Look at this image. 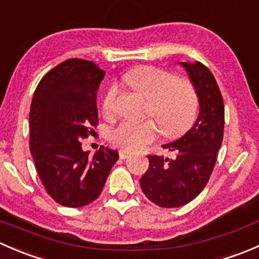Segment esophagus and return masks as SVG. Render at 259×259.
I'll return each instance as SVG.
<instances>
[{"label":"esophagus","instance_id":"obj_1","mask_svg":"<svg viewBox=\"0 0 259 259\" xmlns=\"http://www.w3.org/2000/svg\"><path fill=\"white\" fill-rule=\"evenodd\" d=\"M130 155H132V153H130V151H127V150H120L119 151L120 159H126L127 156H130Z\"/></svg>","mask_w":259,"mask_h":259}]
</instances>
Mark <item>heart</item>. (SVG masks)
I'll use <instances>...</instances> for the list:
<instances>
[{"instance_id":"obj_1","label":"heart","mask_w":259,"mask_h":259,"mask_svg":"<svg viewBox=\"0 0 259 259\" xmlns=\"http://www.w3.org/2000/svg\"><path fill=\"white\" fill-rule=\"evenodd\" d=\"M122 82L148 99L145 115L154 120L166 137L183 134L194 124L199 98L190 80L176 77L160 67L143 65L125 74ZM117 93L119 85L111 83L104 95L101 110L106 117H113L116 113ZM156 138L158 127L152 120L142 122L124 120L109 135L115 146L127 151L139 150Z\"/></svg>"}]
</instances>
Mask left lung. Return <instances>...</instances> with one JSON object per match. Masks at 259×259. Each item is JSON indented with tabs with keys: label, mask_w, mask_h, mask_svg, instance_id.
Instances as JSON below:
<instances>
[{
	"label": "left lung",
	"mask_w": 259,
	"mask_h": 259,
	"mask_svg": "<svg viewBox=\"0 0 259 259\" xmlns=\"http://www.w3.org/2000/svg\"><path fill=\"white\" fill-rule=\"evenodd\" d=\"M182 65L198 93L199 116L182 138L163 145L176 158L149 155V168L140 178L146 198L163 208L182 207L204 189L223 142L224 103L213 74L199 61Z\"/></svg>",
	"instance_id": "obj_1"
}]
</instances>
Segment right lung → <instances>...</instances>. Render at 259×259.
<instances>
[{
  "instance_id": "1",
  "label": "right lung",
  "mask_w": 259,
  "mask_h": 259,
  "mask_svg": "<svg viewBox=\"0 0 259 259\" xmlns=\"http://www.w3.org/2000/svg\"><path fill=\"white\" fill-rule=\"evenodd\" d=\"M105 71L93 61L69 59L41 79L30 110V151L52 199L69 208L101 194L119 153L100 146L90 156L81 140L99 124L96 93Z\"/></svg>"
}]
</instances>
